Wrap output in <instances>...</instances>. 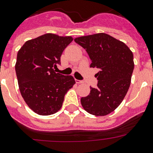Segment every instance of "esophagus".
Segmentation results:
<instances>
[{
  "label": "esophagus",
  "instance_id": "34e87169",
  "mask_svg": "<svg viewBox=\"0 0 153 153\" xmlns=\"http://www.w3.org/2000/svg\"><path fill=\"white\" fill-rule=\"evenodd\" d=\"M76 83H78V84H80V83H83V81L79 80V79H76Z\"/></svg>",
  "mask_w": 153,
  "mask_h": 153
}]
</instances>
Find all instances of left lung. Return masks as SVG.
I'll list each match as a JSON object with an SVG mask.
<instances>
[{"label":"left lung","instance_id":"1","mask_svg":"<svg viewBox=\"0 0 153 153\" xmlns=\"http://www.w3.org/2000/svg\"><path fill=\"white\" fill-rule=\"evenodd\" d=\"M74 41L83 47L100 70L97 88L90 87L80 100L83 109L94 116H106L117 109L126 95L134 69L133 54L123 42L104 33L83 36Z\"/></svg>","mask_w":153,"mask_h":153}]
</instances>
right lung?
<instances>
[{"label": "right lung", "instance_id": "add662e5", "mask_svg": "<svg viewBox=\"0 0 153 153\" xmlns=\"http://www.w3.org/2000/svg\"><path fill=\"white\" fill-rule=\"evenodd\" d=\"M72 36L46 33L27 40L19 50L15 70L21 96L34 113L48 116L59 111L65 94L75 84L72 76L55 73Z\"/></svg>", "mask_w": 153, "mask_h": 153}]
</instances>
